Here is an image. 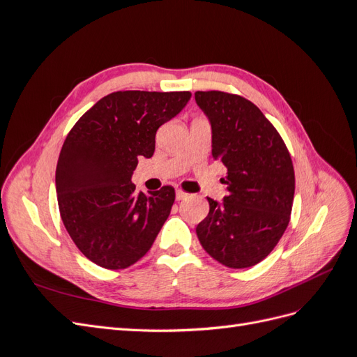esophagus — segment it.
I'll return each mask as SVG.
<instances>
[{"instance_id": "obj_1", "label": "esophagus", "mask_w": 357, "mask_h": 357, "mask_svg": "<svg viewBox=\"0 0 357 357\" xmlns=\"http://www.w3.org/2000/svg\"><path fill=\"white\" fill-rule=\"evenodd\" d=\"M188 198V193L186 192H183V190H176V199L177 201H181V199H186Z\"/></svg>"}]
</instances>
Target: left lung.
<instances>
[{"label": "left lung", "instance_id": "left-lung-1", "mask_svg": "<svg viewBox=\"0 0 357 357\" xmlns=\"http://www.w3.org/2000/svg\"><path fill=\"white\" fill-rule=\"evenodd\" d=\"M211 125L213 159L228 168L222 202L198 226L204 250L222 265L241 269L259 264L282 238L295 195V171L277 129L240 95L195 92Z\"/></svg>", "mask_w": 357, "mask_h": 357}]
</instances>
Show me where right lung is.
Listing matches in <instances>:
<instances>
[{
  "label": "right lung",
  "instance_id": "right-lung-1",
  "mask_svg": "<svg viewBox=\"0 0 357 357\" xmlns=\"http://www.w3.org/2000/svg\"><path fill=\"white\" fill-rule=\"evenodd\" d=\"M190 92L119 91L73 126L56 167L61 218L79 250L107 269H123L152 247L176 199L174 188L137 192L138 158H152L160 125L176 117Z\"/></svg>",
  "mask_w": 357,
  "mask_h": 357
}]
</instances>
